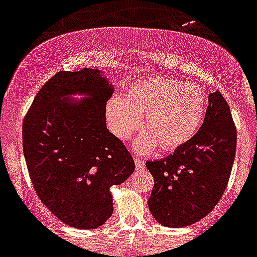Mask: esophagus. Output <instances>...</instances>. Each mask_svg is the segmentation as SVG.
I'll return each mask as SVG.
<instances>
[{
    "mask_svg": "<svg viewBox=\"0 0 257 257\" xmlns=\"http://www.w3.org/2000/svg\"><path fill=\"white\" fill-rule=\"evenodd\" d=\"M135 166H136V170H142L145 167V162L144 160L139 158V157H135Z\"/></svg>",
    "mask_w": 257,
    "mask_h": 257,
    "instance_id": "34e87169",
    "label": "esophagus"
}]
</instances>
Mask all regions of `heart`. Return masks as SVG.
Here are the masks:
<instances>
[{"label":"heart","instance_id":"b5f03b06","mask_svg":"<svg viewBox=\"0 0 257 257\" xmlns=\"http://www.w3.org/2000/svg\"><path fill=\"white\" fill-rule=\"evenodd\" d=\"M206 97L197 85L167 77H148L131 86L122 99L106 104V121L114 136L128 140L140 127L135 149L148 154L160 144L166 152L175 151L197 133L205 115Z\"/></svg>","mask_w":257,"mask_h":257}]
</instances>
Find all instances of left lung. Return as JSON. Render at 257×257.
Instances as JSON below:
<instances>
[{
  "mask_svg": "<svg viewBox=\"0 0 257 257\" xmlns=\"http://www.w3.org/2000/svg\"><path fill=\"white\" fill-rule=\"evenodd\" d=\"M237 148V128L219 91L208 95L205 121L192 139L169 157L145 162L154 179L148 201L157 221L181 228L208 215L228 185Z\"/></svg>",
  "mask_w": 257,
  "mask_h": 257,
  "instance_id": "obj_1",
  "label": "left lung"
}]
</instances>
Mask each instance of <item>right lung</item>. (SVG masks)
Segmentation results:
<instances>
[{
	"label": "right lung",
	"mask_w": 257,
	"mask_h": 257,
	"mask_svg": "<svg viewBox=\"0 0 257 257\" xmlns=\"http://www.w3.org/2000/svg\"><path fill=\"white\" fill-rule=\"evenodd\" d=\"M73 93L86 97L69 103ZM112 95L97 69L61 70L42 86L23 121V152L38 198L77 229L97 228L112 216L109 189L135 170L130 152L106 128Z\"/></svg>",
	"instance_id": "obj_1"
}]
</instances>
